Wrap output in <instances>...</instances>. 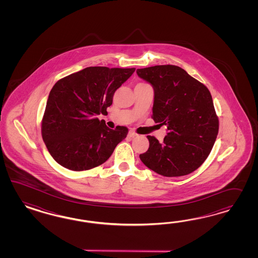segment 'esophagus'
<instances>
[{
    "mask_svg": "<svg viewBox=\"0 0 258 258\" xmlns=\"http://www.w3.org/2000/svg\"><path fill=\"white\" fill-rule=\"evenodd\" d=\"M137 135H138V134L135 133L134 131H130V132H128V136H130V137H132V138H134V137H136Z\"/></svg>",
    "mask_w": 258,
    "mask_h": 258,
    "instance_id": "obj_1",
    "label": "esophagus"
}]
</instances>
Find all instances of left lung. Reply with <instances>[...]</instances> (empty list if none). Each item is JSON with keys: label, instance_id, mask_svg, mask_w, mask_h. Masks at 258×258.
<instances>
[{"label": "left lung", "instance_id": "left-lung-1", "mask_svg": "<svg viewBox=\"0 0 258 258\" xmlns=\"http://www.w3.org/2000/svg\"><path fill=\"white\" fill-rule=\"evenodd\" d=\"M136 72L154 89L151 117L166 125L168 132L163 143L148 136L149 148L140 154L141 161L164 177L195 171L209 156L219 133V118L209 90L175 65Z\"/></svg>", "mask_w": 258, "mask_h": 258}]
</instances>
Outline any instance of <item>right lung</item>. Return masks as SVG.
<instances>
[{
  "instance_id": "add662e5",
  "label": "right lung",
  "mask_w": 258,
  "mask_h": 258,
  "mask_svg": "<svg viewBox=\"0 0 258 258\" xmlns=\"http://www.w3.org/2000/svg\"><path fill=\"white\" fill-rule=\"evenodd\" d=\"M135 68L87 67L59 79L52 88L41 120V135L56 163L74 171L104 164L128 130L109 128L106 114L115 91Z\"/></svg>"
}]
</instances>
